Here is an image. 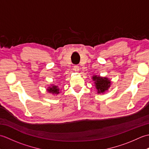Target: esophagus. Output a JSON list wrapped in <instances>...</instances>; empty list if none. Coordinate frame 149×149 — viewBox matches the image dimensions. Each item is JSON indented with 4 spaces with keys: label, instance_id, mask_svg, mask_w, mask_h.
<instances>
[{
    "label": "esophagus",
    "instance_id": "obj_1",
    "mask_svg": "<svg viewBox=\"0 0 149 149\" xmlns=\"http://www.w3.org/2000/svg\"><path fill=\"white\" fill-rule=\"evenodd\" d=\"M74 70L75 72H79V67L77 65H75L74 66Z\"/></svg>",
    "mask_w": 149,
    "mask_h": 149
}]
</instances>
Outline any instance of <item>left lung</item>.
Wrapping results in <instances>:
<instances>
[{"mask_svg":"<svg viewBox=\"0 0 149 149\" xmlns=\"http://www.w3.org/2000/svg\"><path fill=\"white\" fill-rule=\"evenodd\" d=\"M92 80L94 82L98 94L105 93L109 90L111 84V81L107 77H101L100 75H94L92 76Z\"/></svg>","mask_w":149,"mask_h":149,"instance_id":"left-lung-1","label":"left lung"}]
</instances>
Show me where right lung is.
Segmentation results:
<instances>
[{"mask_svg": "<svg viewBox=\"0 0 149 149\" xmlns=\"http://www.w3.org/2000/svg\"><path fill=\"white\" fill-rule=\"evenodd\" d=\"M47 91L48 93H51L54 95H57L60 93V89L58 87V86H57L55 84H50V86H49L47 88Z\"/></svg>", "mask_w": 149, "mask_h": 149, "instance_id": "right-lung-1", "label": "right lung"}]
</instances>
